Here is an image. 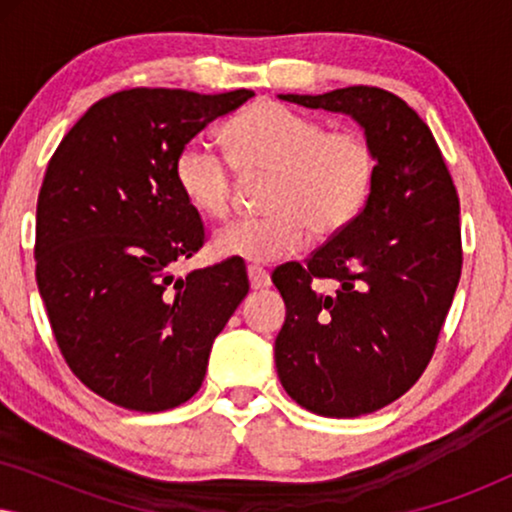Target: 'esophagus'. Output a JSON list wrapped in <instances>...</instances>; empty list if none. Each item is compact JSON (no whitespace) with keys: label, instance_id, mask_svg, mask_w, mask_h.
<instances>
[{"label":"esophagus","instance_id":"esophagus-1","mask_svg":"<svg viewBox=\"0 0 512 512\" xmlns=\"http://www.w3.org/2000/svg\"><path fill=\"white\" fill-rule=\"evenodd\" d=\"M247 275H249V286L254 291L268 289V286H270V275L263 268H258V265H249Z\"/></svg>","mask_w":512,"mask_h":512}]
</instances>
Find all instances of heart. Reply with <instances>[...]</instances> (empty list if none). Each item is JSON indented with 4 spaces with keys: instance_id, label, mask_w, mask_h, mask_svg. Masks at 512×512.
<instances>
[{
    "instance_id": "b5f03b06",
    "label": "heart",
    "mask_w": 512,
    "mask_h": 512,
    "mask_svg": "<svg viewBox=\"0 0 512 512\" xmlns=\"http://www.w3.org/2000/svg\"><path fill=\"white\" fill-rule=\"evenodd\" d=\"M230 158L191 139L174 158V181L195 212H233L237 174H272L263 219L235 221L214 237V254L247 263L296 256L310 240L335 237L359 219L377 177V151L359 130H331L317 116L263 100L226 130Z\"/></svg>"
}]
</instances>
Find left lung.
I'll use <instances>...</instances> for the list:
<instances>
[{"label": "left lung", "mask_w": 512, "mask_h": 512, "mask_svg": "<svg viewBox=\"0 0 512 512\" xmlns=\"http://www.w3.org/2000/svg\"><path fill=\"white\" fill-rule=\"evenodd\" d=\"M340 111L377 151L368 205L305 265L272 272L286 319L275 340L282 387L321 417H359L394 403L429 366L461 277L459 198L429 125L373 86L279 95ZM333 278V297L313 291Z\"/></svg>", "instance_id": "1"}]
</instances>
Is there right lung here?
I'll list each match as a JSON object with an SVG mask.
<instances>
[{
	"label": "right lung",
	"mask_w": 512,
	"mask_h": 512,
	"mask_svg": "<svg viewBox=\"0 0 512 512\" xmlns=\"http://www.w3.org/2000/svg\"><path fill=\"white\" fill-rule=\"evenodd\" d=\"M251 95L121 90L95 102L48 160L34 242L39 293L67 366L109 403L137 412L186 403L249 293L237 258L186 277L172 268L205 244L174 158Z\"/></svg>",
	"instance_id": "obj_1"
}]
</instances>
